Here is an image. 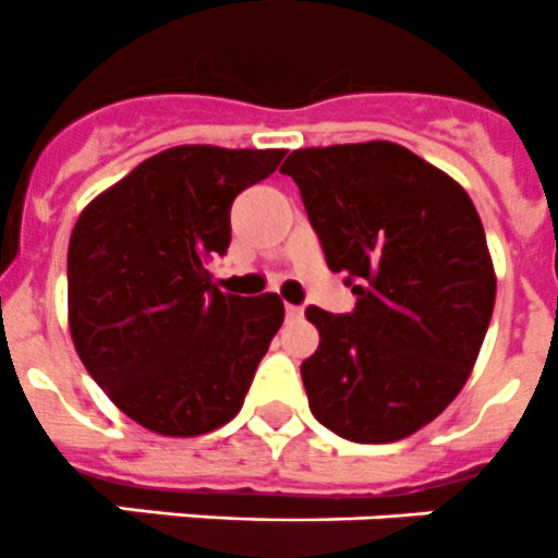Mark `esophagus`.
<instances>
[{
	"mask_svg": "<svg viewBox=\"0 0 558 558\" xmlns=\"http://www.w3.org/2000/svg\"><path fill=\"white\" fill-rule=\"evenodd\" d=\"M284 313H288L290 320H295V318H301V315H304V306L288 304V306H284Z\"/></svg>",
	"mask_w": 558,
	"mask_h": 558,
	"instance_id": "obj_1",
	"label": "esophagus"
}]
</instances>
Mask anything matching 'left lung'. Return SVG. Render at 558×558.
I'll list each match as a JSON object with an SVG mask.
<instances>
[{
    "instance_id": "8db88e82",
    "label": "left lung",
    "mask_w": 558,
    "mask_h": 558,
    "mask_svg": "<svg viewBox=\"0 0 558 558\" xmlns=\"http://www.w3.org/2000/svg\"><path fill=\"white\" fill-rule=\"evenodd\" d=\"M295 179L326 265L356 306H306L320 345L301 362L310 409L351 442L409 437L468 381L495 306L482 218L448 173L390 141L299 149Z\"/></svg>"
}]
</instances>
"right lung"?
I'll return each instance as SVG.
<instances>
[{
    "instance_id": "obj_1",
    "label": "right lung",
    "mask_w": 558,
    "mask_h": 558,
    "mask_svg": "<svg viewBox=\"0 0 558 558\" xmlns=\"http://www.w3.org/2000/svg\"><path fill=\"white\" fill-rule=\"evenodd\" d=\"M282 149L173 146L85 207L69 243V326L110 401L168 437L232 421L284 320L276 293H221L207 263L232 240L240 191Z\"/></svg>"
}]
</instances>
